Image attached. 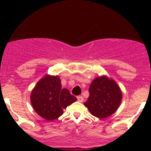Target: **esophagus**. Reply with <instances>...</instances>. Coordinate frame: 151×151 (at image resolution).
<instances>
[{
  "label": "esophagus",
  "mask_w": 151,
  "mask_h": 151,
  "mask_svg": "<svg viewBox=\"0 0 151 151\" xmlns=\"http://www.w3.org/2000/svg\"><path fill=\"white\" fill-rule=\"evenodd\" d=\"M77 100H78V101H80V102H83L84 99H83V97L82 96H77Z\"/></svg>",
  "instance_id": "obj_1"
}]
</instances>
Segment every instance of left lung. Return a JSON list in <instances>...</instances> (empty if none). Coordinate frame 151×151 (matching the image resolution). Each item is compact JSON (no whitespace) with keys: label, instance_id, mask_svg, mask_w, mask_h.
<instances>
[{"label":"left lung","instance_id":"left-lung-1","mask_svg":"<svg viewBox=\"0 0 151 151\" xmlns=\"http://www.w3.org/2000/svg\"><path fill=\"white\" fill-rule=\"evenodd\" d=\"M89 97L84 105L91 115L99 118H105L114 113L122 99L121 89L114 80L107 77L94 79L89 90Z\"/></svg>","mask_w":151,"mask_h":151}]
</instances>
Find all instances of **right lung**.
<instances>
[{
	"mask_svg": "<svg viewBox=\"0 0 151 151\" xmlns=\"http://www.w3.org/2000/svg\"><path fill=\"white\" fill-rule=\"evenodd\" d=\"M58 76H45L31 92L30 101L36 113L47 121H53L63 115V109L77 99L66 88H61Z\"/></svg>",
	"mask_w": 151,
	"mask_h": 151,
	"instance_id": "1",
	"label": "right lung"
}]
</instances>
